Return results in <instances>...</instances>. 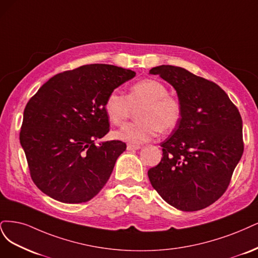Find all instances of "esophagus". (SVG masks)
Returning <instances> with one entry per match:
<instances>
[{"instance_id": "1", "label": "esophagus", "mask_w": 258, "mask_h": 258, "mask_svg": "<svg viewBox=\"0 0 258 258\" xmlns=\"http://www.w3.org/2000/svg\"><path fill=\"white\" fill-rule=\"evenodd\" d=\"M126 149H127L128 151H135V150H139L140 146H137V145H127Z\"/></svg>"}]
</instances>
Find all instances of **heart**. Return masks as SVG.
<instances>
[{"instance_id":"b5f03b06","label":"heart","mask_w":258,"mask_h":258,"mask_svg":"<svg viewBox=\"0 0 258 258\" xmlns=\"http://www.w3.org/2000/svg\"><path fill=\"white\" fill-rule=\"evenodd\" d=\"M136 122L127 123L113 133V137L130 144H143L159 131L167 133L177 126L182 107L176 97L168 95V89L155 79L140 80L130 88L127 96L113 90L105 101V111L113 125L126 121L132 109H137Z\"/></svg>"}]
</instances>
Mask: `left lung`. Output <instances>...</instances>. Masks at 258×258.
I'll list each match as a JSON object with an SVG mask.
<instances>
[{
    "label": "left lung",
    "mask_w": 258,
    "mask_h": 258,
    "mask_svg": "<svg viewBox=\"0 0 258 258\" xmlns=\"http://www.w3.org/2000/svg\"><path fill=\"white\" fill-rule=\"evenodd\" d=\"M176 90L182 114L148 170L153 188L181 211H197L224 194L243 153L242 119L217 84L172 65L150 70Z\"/></svg>",
    "instance_id": "left-lung-1"
}]
</instances>
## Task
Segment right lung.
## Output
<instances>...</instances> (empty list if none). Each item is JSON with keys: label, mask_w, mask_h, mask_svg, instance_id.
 Returning <instances> with one entry per match:
<instances>
[{"label": "right lung", "mask_w": 258, "mask_h": 258, "mask_svg": "<svg viewBox=\"0 0 258 258\" xmlns=\"http://www.w3.org/2000/svg\"><path fill=\"white\" fill-rule=\"evenodd\" d=\"M135 75L114 65H84L55 75L31 97L20 144L41 192L61 203L80 204L104 187L126 149L120 140L95 145L109 132L105 101Z\"/></svg>", "instance_id": "right-lung-1"}]
</instances>
